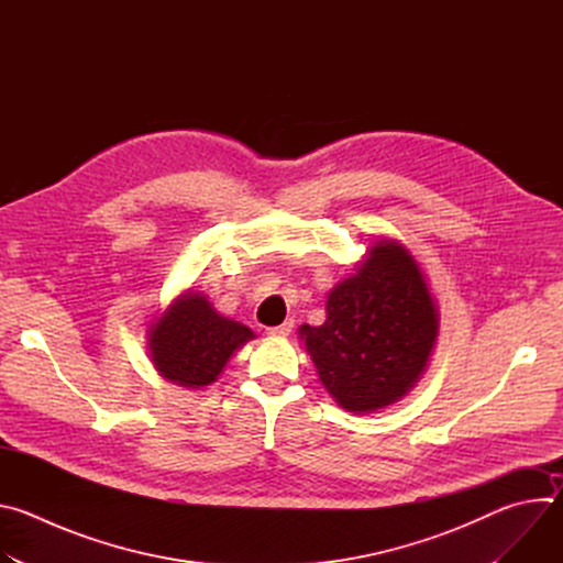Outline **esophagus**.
Listing matches in <instances>:
<instances>
[{"label": "esophagus", "mask_w": 563, "mask_h": 563, "mask_svg": "<svg viewBox=\"0 0 563 563\" xmlns=\"http://www.w3.org/2000/svg\"><path fill=\"white\" fill-rule=\"evenodd\" d=\"M291 330H294V320H291V318H287L283 325L269 328V330H267V334H269V336H289V334H291Z\"/></svg>", "instance_id": "obj_1"}]
</instances>
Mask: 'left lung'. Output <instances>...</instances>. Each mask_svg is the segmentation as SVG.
Segmentation results:
<instances>
[{
	"mask_svg": "<svg viewBox=\"0 0 563 563\" xmlns=\"http://www.w3.org/2000/svg\"><path fill=\"white\" fill-rule=\"evenodd\" d=\"M323 325L300 339L341 408L369 415L404 398L426 372L439 311L415 256L378 240L356 274L328 294Z\"/></svg>",
	"mask_w": 563,
	"mask_h": 563,
	"instance_id": "8db88e82",
	"label": "left lung"
}]
</instances>
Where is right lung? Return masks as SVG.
<instances>
[{
    "instance_id": "obj_1",
    "label": "right lung",
    "mask_w": 563,
    "mask_h": 563,
    "mask_svg": "<svg viewBox=\"0 0 563 563\" xmlns=\"http://www.w3.org/2000/svg\"><path fill=\"white\" fill-rule=\"evenodd\" d=\"M254 339L247 325L220 316L207 296L187 291L148 328L151 361L159 376L200 389L218 378L238 347Z\"/></svg>"
}]
</instances>
